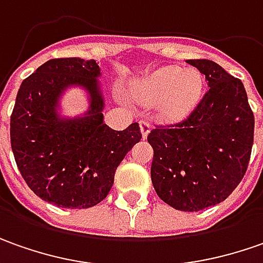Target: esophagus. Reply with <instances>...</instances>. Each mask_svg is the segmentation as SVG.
<instances>
[{"mask_svg": "<svg viewBox=\"0 0 263 263\" xmlns=\"http://www.w3.org/2000/svg\"><path fill=\"white\" fill-rule=\"evenodd\" d=\"M140 128H141V135H142V138L145 140L147 138V135L149 134V129H151V125H149L148 121H141L140 122Z\"/></svg>", "mask_w": 263, "mask_h": 263, "instance_id": "obj_1", "label": "esophagus"}]
</instances>
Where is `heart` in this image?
Segmentation results:
<instances>
[{
    "instance_id": "heart-1",
    "label": "heart",
    "mask_w": 263,
    "mask_h": 263,
    "mask_svg": "<svg viewBox=\"0 0 263 263\" xmlns=\"http://www.w3.org/2000/svg\"><path fill=\"white\" fill-rule=\"evenodd\" d=\"M204 78L195 69L163 67L135 81L132 95L145 104L160 103V110L170 121L183 119L199 102Z\"/></svg>"
}]
</instances>
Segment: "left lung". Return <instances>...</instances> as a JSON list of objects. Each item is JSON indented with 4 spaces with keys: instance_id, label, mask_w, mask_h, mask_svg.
<instances>
[{
    "instance_id": "8db88e82",
    "label": "left lung",
    "mask_w": 263,
    "mask_h": 263,
    "mask_svg": "<svg viewBox=\"0 0 263 263\" xmlns=\"http://www.w3.org/2000/svg\"><path fill=\"white\" fill-rule=\"evenodd\" d=\"M210 90L183 122L157 126L147 140L154 149L151 182L166 204L202 211L237 187L250 160L255 118L239 78L208 59H187Z\"/></svg>"
}]
</instances>
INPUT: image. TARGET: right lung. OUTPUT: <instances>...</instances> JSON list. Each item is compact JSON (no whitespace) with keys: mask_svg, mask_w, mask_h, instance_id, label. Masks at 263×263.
Returning a JSON list of instances; mask_svg holds the SVG:
<instances>
[{"mask_svg":"<svg viewBox=\"0 0 263 263\" xmlns=\"http://www.w3.org/2000/svg\"><path fill=\"white\" fill-rule=\"evenodd\" d=\"M100 76L95 59H50L24 80L15 97L10 138L17 167L34 194L57 206L81 210L103 201L118 166L141 140L137 122L123 131L103 122ZM68 86L89 97V109L76 118L59 112Z\"/></svg>","mask_w":263,"mask_h":263,"instance_id":"right-lung-1","label":"right lung"}]
</instances>
